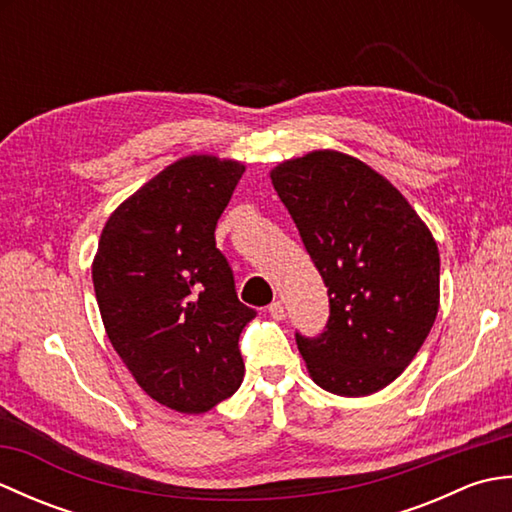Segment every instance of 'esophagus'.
I'll use <instances>...</instances> for the list:
<instances>
[{
	"mask_svg": "<svg viewBox=\"0 0 512 512\" xmlns=\"http://www.w3.org/2000/svg\"><path fill=\"white\" fill-rule=\"evenodd\" d=\"M268 314H270V317H273V319H277V321L284 319V317H286L284 303H281V301H273V303H270V306H268Z\"/></svg>",
	"mask_w": 512,
	"mask_h": 512,
	"instance_id": "34e87169",
	"label": "esophagus"
}]
</instances>
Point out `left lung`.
I'll return each instance as SVG.
<instances>
[{
  "instance_id": "left-lung-1",
  "label": "left lung",
  "mask_w": 512,
  "mask_h": 512,
  "mask_svg": "<svg viewBox=\"0 0 512 512\" xmlns=\"http://www.w3.org/2000/svg\"><path fill=\"white\" fill-rule=\"evenodd\" d=\"M330 297L325 330L297 332L314 383L358 398L405 372L440 306V253L394 184L358 158L319 149L270 171Z\"/></svg>"
}]
</instances>
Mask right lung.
I'll use <instances>...</instances> for the list:
<instances>
[{"mask_svg": "<svg viewBox=\"0 0 512 512\" xmlns=\"http://www.w3.org/2000/svg\"><path fill=\"white\" fill-rule=\"evenodd\" d=\"M244 171L206 154L176 160L110 215L92 264L114 350L147 396L180 413L213 409L244 380L239 334L257 312L215 246Z\"/></svg>", "mask_w": 512, "mask_h": 512, "instance_id": "right-lung-1", "label": "right lung"}]
</instances>
